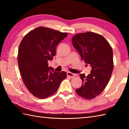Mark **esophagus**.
Listing matches in <instances>:
<instances>
[{
    "label": "esophagus",
    "mask_w": 129,
    "mask_h": 129,
    "mask_svg": "<svg viewBox=\"0 0 129 129\" xmlns=\"http://www.w3.org/2000/svg\"><path fill=\"white\" fill-rule=\"evenodd\" d=\"M67 76H68V77H69L70 78H73L74 77H75V75L74 74L70 72H68L67 73Z\"/></svg>",
    "instance_id": "esophagus-1"
}]
</instances>
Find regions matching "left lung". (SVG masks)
I'll return each mask as SVG.
<instances>
[{
	"label": "left lung",
	"instance_id": "left-lung-1",
	"mask_svg": "<svg viewBox=\"0 0 129 129\" xmlns=\"http://www.w3.org/2000/svg\"><path fill=\"white\" fill-rule=\"evenodd\" d=\"M72 43L81 59L91 67L90 74L80 75L83 84L76 92L92 99L104 91L110 80L114 68L113 49L102 35L90 31L74 35Z\"/></svg>",
	"mask_w": 129,
	"mask_h": 129
}]
</instances>
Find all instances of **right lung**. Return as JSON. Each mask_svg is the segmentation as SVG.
<instances>
[{"label": "right lung", "mask_w": 129, "mask_h": 129, "mask_svg": "<svg viewBox=\"0 0 129 129\" xmlns=\"http://www.w3.org/2000/svg\"><path fill=\"white\" fill-rule=\"evenodd\" d=\"M66 33L40 26L30 31L19 45L18 62L24 83L34 96L45 99L54 94L67 78L65 72H54L48 62L56 54L57 44Z\"/></svg>", "instance_id": "add662e5"}]
</instances>
